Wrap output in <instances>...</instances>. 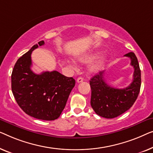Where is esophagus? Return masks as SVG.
<instances>
[{
    "mask_svg": "<svg viewBox=\"0 0 153 153\" xmlns=\"http://www.w3.org/2000/svg\"><path fill=\"white\" fill-rule=\"evenodd\" d=\"M83 81V78L82 77H79L77 79V83H80V82H82Z\"/></svg>",
    "mask_w": 153,
    "mask_h": 153,
    "instance_id": "34e87169",
    "label": "esophagus"
}]
</instances>
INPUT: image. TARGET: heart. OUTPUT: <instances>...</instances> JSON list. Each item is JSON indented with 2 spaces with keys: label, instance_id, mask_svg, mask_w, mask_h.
<instances>
[{
  "label": "heart",
  "instance_id": "heart-1",
  "mask_svg": "<svg viewBox=\"0 0 153 153\" xmlns=\"http://www.w3.org/2000/svg\"><path fill=\"white\" fill-rule=\"evenodd\" d=\"M97 55L95 54H92V55H88L86 56H84V57H79L78 59V62H80L82 64H85V63H89L93 61L94 59H96ZM67 63L69 64H71V65H75V63L74 61H69V60H67ZM104 58H101V59H98L97 61H96L94 64H92L90 67L89 68V71L90 74H97L100 71H101L103 65H104Z\"/></svg>",
  "mask_w": 153,
  "mask_h": 153
}]
</instances>
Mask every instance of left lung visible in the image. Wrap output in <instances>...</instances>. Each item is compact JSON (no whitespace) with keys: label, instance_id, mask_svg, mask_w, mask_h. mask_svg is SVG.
I'll use <instances>...</instances> for the list:
<instances>
[{"label":"left lung","instance_id":"left-lung-1","mask_svg":"<svg viewBox=\"0 0 153 153\" xmlns=\"http://www.w3.org/2000/svg\"><path fill=\"white\" fill-rule=\"evenodd\" d=\"M124 56L130 58L131 66L134 67L133 80L128 87L117 89L106 83L104 71H100L89 81L91 89V105L100 117L113 119L126 112L136 101L141 88V70L134 53Z\"/></svg>","mask_w":153,"mask_h":153}]
</instances>
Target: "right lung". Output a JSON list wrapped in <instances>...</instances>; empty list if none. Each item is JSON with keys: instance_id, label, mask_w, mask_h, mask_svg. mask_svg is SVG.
Returning <instances> with one entry per match:
<instances>
[{"instance_id": "obj_1", "label": "right lung", "mask_w": 153, "mask_h": 153, "mask_svg": "<svg viewBox=\"0 0 153 153\" xmlns=\"http://www.w3.org/2000/svg\"><path fill=\"white\" fill-rule=\"evenodd\" d=\"M44 44V41L38 42L17 60L11 76L12 91L17 104L27 115L53 120L65 107L76 80L57 71L36 74L31 70L32 52Z\"/></svg>"}]
</instances>
